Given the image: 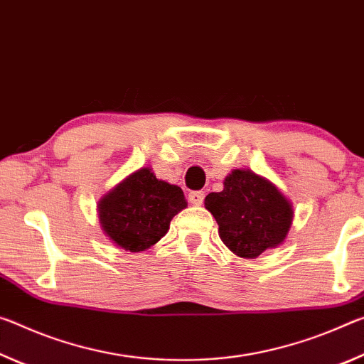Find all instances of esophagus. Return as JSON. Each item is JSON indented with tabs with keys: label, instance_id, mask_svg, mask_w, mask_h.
Listing matches in <instances>:
<instances>
[{
	"label": "esophagus",
	"instance_id": "34e87169",
	"mask_svg": "<svg viewBox=\"0 0 364 364\" xmlns=\"http://www.w3.org/2000/svg\"><path fill=\"white\" fill-rule=\"evenodd\" d=\"M203 200H205V193L203 192H200V190H196V192H190L188 193V201L192 205H201L203 203Z\"/></svg>",
	"mask_w": 364,
	"mask_h": 364
}]
</instances>
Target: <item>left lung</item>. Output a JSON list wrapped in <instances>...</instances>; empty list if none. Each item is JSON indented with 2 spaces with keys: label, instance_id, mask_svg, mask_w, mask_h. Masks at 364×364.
<instances>
[{
  "label": "left lung",
  "instance_id": "1",
  "mask_svg": "<svg viewBox=\"0 0 364 364\" xmlns=\"http://www.w3.org/2000/svg\"><path fill=\"white\" fill-rule=\"evenodd\" d=\"M205 206L216 219L224 245L242 258L281 245L294 218L287 198L250 169L232 171L223 192L208 195Z\"/></svg>",
  "mask_w": 364,
  "mask_h": 364
}]
</instances>
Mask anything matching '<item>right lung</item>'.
<instances>
[{
    "label": "right lung",
    "mask_w": 364,
    "mask_h": 364,
    "mask_svg": "<svg viewBox=\"0 0 364 364\" xmlns=\"http://www.w3.org/2000/svg\"><path fill=\"white\" fill-rule=\"evenodd\" d=\"M187 206L181 187L159 181L148 168L134 172L101 198V229L129 252H143L169 230L172 218Z\"/></svg>",
    "instance_id": "1"
}]
</instances>
